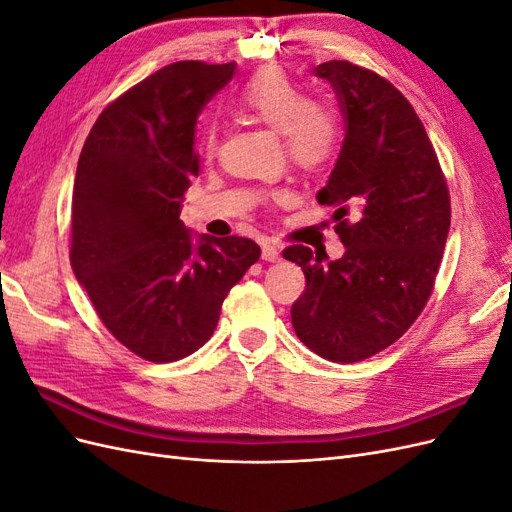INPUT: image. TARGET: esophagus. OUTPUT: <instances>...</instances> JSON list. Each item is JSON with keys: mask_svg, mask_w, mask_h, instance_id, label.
I'll use <instances>...</instances> for the list:
<instances>
[{"mask_svg": "<svg viewBox=\"0 0 512 512\" xmlns=\"http://www.w3.org/2000/svg\"><path fill=\"white\" fill-rule=\"evenodd\" d=\"M282 258V247L275 243H262V260L277 262Z\"/></svg>", "mask_w": 512, "mask_h": 512, "instance_id": "1", "label": "esophagus"}]
</instances>
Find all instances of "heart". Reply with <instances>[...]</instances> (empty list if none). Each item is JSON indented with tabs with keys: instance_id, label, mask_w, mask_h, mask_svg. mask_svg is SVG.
Masks as SVG:
<instances>
[{
	"instance_id": "heart-1",
	"label": "heart",
	"mask_w": 512,
	"mask_h": 512,
	"mask_svg": "<svg viewBox=\"0 0 512 512\" xmlns=\"http://www.w3.org/2000/svg\"><path fill=\"white\" fill-rule=\"evenodd\" d=\"M241 113L282 132L288 158L301 168L327 164L339 143V123L335 113L322 102L305 100L303 89L277 68H267L252 76L237 96ZM205 149H215V128L203 132ZM282 198V194H280Z\"/></svg>"
}]
</instances>
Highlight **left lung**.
Wrapping results in <instances>:
<instances>
[{
  "label": "left lung",
  "mask_w": 512,
  "mask_h": 512,
  "mask_svg": "<svg viewBox=\"0 0 512 512\" xmlns=\"http://www.w3.org/2000/svg\"><path fill=\"white\" fill-rule=\"evenodd\" d=\"M329 81L346 136L318 203L335 207L339 260L292 245L284 258L305 273L290 316L322 359L356 363L404 335L436 282L451 228V196L421 119L380 74L350 61L314 68Z\"/></svg>",
  "instance_id": "1"
}]
</instances>
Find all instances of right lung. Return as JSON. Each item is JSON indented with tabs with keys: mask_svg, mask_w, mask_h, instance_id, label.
Wrapping results in <instances>:
<instances>
[{
	"mask_svg": "<svg viewBox=\"0 0 512 512\" xmlns=\"http://www.w3.org/2000/svg\"><path fill=\"white\" fill-rule=\"evenodd\" d=\"M237 64L177 61L108 104L76 166L70 262L104 327L151 363L196 352L230 288L260 258L245 237L192 235L196 119Z\"/></svg>",
	"mask_w": 512,
	"mask_h": 512,
	"instance_id": "1",
	"label": "right lung"
}]
</instances>
